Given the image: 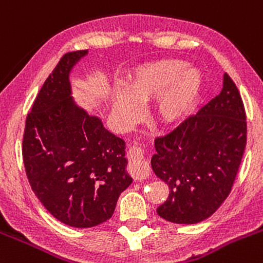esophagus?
Wrapping results in <instances>:
<instances>
[{
    "mask_svg": "<svg viewBox=\"0 0 263 263\" xmlns=\"http://www.w3.org/2000/svg\"><path fill=\"white\" fill-rule=\"evenodd\" d=\"M128 171L134 180H144L149 173V164L145 159L144 151L140 147H132L129 151Z\"/></svg>",
    "mask_w": 263,
    "mask_h": 263,
    "instance_id": "1",
    "label": "esophagus"
}]
</instances>
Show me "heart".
<instances>
[{"label": "heart", "mask_w": 263, "mask_h": 263, "mask_svg": "<svg viewBox=\"0 0 263 263\" xmlns=\"http://www.w3.org/2000/svg\"><path fill=\"white\" fill-rule=\"evenodd\" d=\"M204 86L202 73L176 58L157 59L135 67L125 82L126 95L116 91L112 96L114 112L132 118L135 105L154 100L152 119L162 126H171L187 118L196 106Z\"/></svg>", "instance_id": "heart-1"}]
</instances>
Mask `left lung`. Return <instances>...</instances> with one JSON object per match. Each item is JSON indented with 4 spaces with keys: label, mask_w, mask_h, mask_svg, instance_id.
Returning <instances> with one entry per match:
<instances>
[{
    "label": "left lung",
    "mask_w": 263,
    "mask_h": 263,
    "mask_svg": "<svg viewBox=\"0 0 263 263\" xmlns=\"http://www.w3.org/2000/svg\"><path fill=\"white\" fill-rule=\"evenodd\" d=\"M246 143L245 105L226 73L220 93L154 139L152 170L170 190L158 215L176 224H195L213 215L232 190Z\"/></svg>",
    "instance_id": "8db88e82"
}]
</instances>
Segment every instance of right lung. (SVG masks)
I'll return each instance as SVG.
<instances>
[{
	"instance_id": "right-lung-1",
	"label": "right lung",
	"mask_w": 263,
	"mask_h": 263,
	"mask_svg": "<svg viewBox=\"0 0 263 263\" xmlns=\"http://www.w3.org/2000/svg\"><path fill=\"white\" fill-rule=\"evenodd\" d=\"M87 50L64 54L28 114L23 159L31 190L51 215L74 228L109 220L133 178L125 142L76 105L69 73Z\"/></svg>"
}]
</instances>
